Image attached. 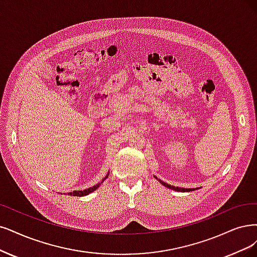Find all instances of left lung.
<instances>
[{
  "label": "left lung",
  "instance_id": "left-lung-1",
  "mask_svg": "<svg viewBox=\"0 0 257 257\" xmlns=\"http://www.w3.org/2000/svg\"><path fill=\"white\" fill-rule=\"evenodd\" d=\"M159 181H160V183L162 184V185H164V186H166V187H168L170 189H175V191H177V192H191V191H194V189H191V188H181V187H176V186H173V185H169V184H167L165 182H162V181H161V180H159Z\"/></svg>",
  "mask_w": 257,
  "mask_h": 257
}]
</instances>
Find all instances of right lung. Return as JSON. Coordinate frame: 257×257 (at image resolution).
<instances>
[{
    "mask_svg": "<svg viewBox=\"0 0 257 257\" xmlns=\"http://www.w3.org/2000/svg\"><path fill=\"white\" fill-rule=\"evenodd\" d=\"M109 175V174H108ZM108 175L103 178V180H106L107 178H108ZM103 180H101V182L100 183H98V184H96V185H94V186H92V187H90V188H87V189H83V191H75V192H73V193H70V195H73V196H78V197H82V196H85V195H89L90 193H92V192H94L95 189H97L98 187H99V185L103 182Z\"/></svg>",
    "mask_w": 257,
    "mask_h": 257,
    "instance_id": "add662e5",
    "label": "right lung"
}]
</instances>
